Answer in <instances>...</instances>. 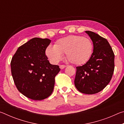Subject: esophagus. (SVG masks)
Returning a JSON list of instances; mask_svg holds the SVG:
<instances>
[{"label": "esophagus", "instance_id": "esophagus-1", "mask_svg": "<svg viewBox=\"0 0 124 124\" xmlns=\"http://www.w3.org/2000/svg\"><path fill=\"white\" fill-rule=\"evenodd\" d=\"M65 67H66V65H60V69H61V70H63V69Z\"/></svg>", "mask_w": 124, "mask_h": 124}]
</instances>
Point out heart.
Wrapping results in <instances>:
<instances>
[{
	"instance_id": "obj_1",
	"label": "heart",
	"mask_w": 124,
	"mask_h": 124,
	"mask_svg": "<svg viewBox=\"0 0 124 124\" xmlns=\"http://www.w3.org/2000/svg\"><path fill=\"white\" fill-rule=\"evenodd\" d=\"M93 44L89 38L81 35H70L58 39L54 46L49 45L45 54L50 61L57 63L66 53L71 63L81 65L90 60L93 52Z\"/></svg>"
}]
</instances>
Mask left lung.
Returning <instances> with one entry per match:
<instances>
[{"label":"left lung","instance_id":"left-lung-1","mask_svg":"<svg viewBox=\"0 0 124 124\" xmlns=\"http://www.w3.org/2000/svg\"><path fill=\"white\" fill-rule=\"evenodd\" d=\"M93 42V52L82 66L77 67L75 87L81 93H97L109 83L114 70V54L106 39L91 31H85Z\"/></svg>","mask_w":124,"mask_h":124}]
</instances>
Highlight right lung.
<instances>
[{
  "instance_id": "add662e5",
  "label": "right lung",
  "mask_w": 124,
  "mask_h": 124,
  "mask_svg": "<svg viewBox=\"0 0 124 124\" xmlns=\"http://www.w3.org/2000/svg\"><path fill=\"white\" fill-rule=\"evenodd\" d=\"M50 39L34 38L18 47L11 61L12 78L17 89L30 99L40 101L51 95L54 78L60 71L50 63L45 50Z\"/></svg>"
}]
</instances>
